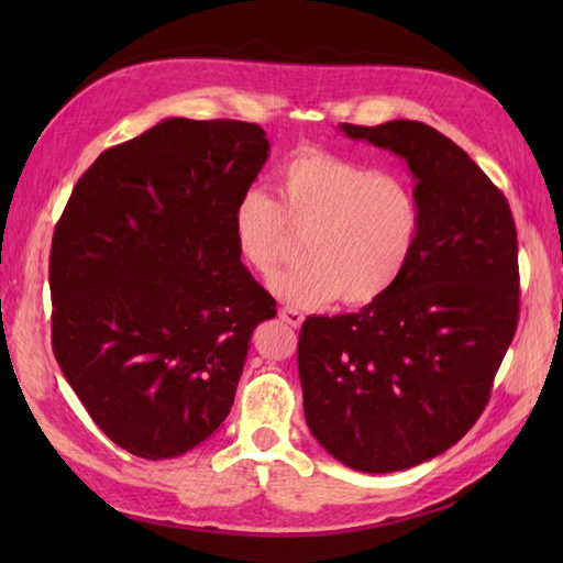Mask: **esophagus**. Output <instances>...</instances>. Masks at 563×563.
Instances as JSON below:
<instances>
[{"label": "esophagus", "instance_id": "34e87169", "mask_svg": "<svg viewBox=\"0 0 563 563\" xmlns=\"http://www.w3.org/2000/svg\"><path fill=\"white\" fill-rule=\"evenodd\" d=\"M280 319L285 321V324H290V327H300L302 321H305L300 309H295V307H283L280 309Z\"/></svg>", "mask_w": 563, "mask_h": 563}]
</instances>
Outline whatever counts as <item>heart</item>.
<instances>
[{"mask_svg": "<svg viewBox=\"0 0 563 563\" xmlns=\"http://www.w3.org/2000/svg\"><path fill=\"white\" fill-rule=\"evenodd\" d=\"M302 234L300 266L275 275L271 290L292 307L339 297L363 307L379 300L421 234V202L399 176L324 150H300L275 172V198L246 188L232 208V239L249 268L271 275Z\"/></svg>", "mask_w": 563, "mask_h": 563, "instance_id": "1", "label": "heart"}]
</instances>
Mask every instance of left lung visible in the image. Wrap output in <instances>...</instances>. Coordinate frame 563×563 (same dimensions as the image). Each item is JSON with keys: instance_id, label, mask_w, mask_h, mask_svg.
<instances>
[{"instance_id": "1", "label": "left lung", "mask_w": 563, "mask_h": 563, "mask_svg": "<svg viewBox=\"0 0 563 563\" xmlns=\"http://www.w3.org/2000/svg\"><path fill=\"white\" fill-rule=\"evenodd\" d=\"M341 133L406 162L421 234L379 300L302 324L305 418L351 470L401 472L452 448L484 411L518 329V232L506 196L435 128L343 123Z\"/></svg>"}]
</instances>
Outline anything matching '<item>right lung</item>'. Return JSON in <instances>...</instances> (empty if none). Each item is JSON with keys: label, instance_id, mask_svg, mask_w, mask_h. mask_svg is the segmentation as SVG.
Instances as JSON below:
<instances>
[{"label": "right lung", "instance_id": "right-lung-1", "mask_svg": "<svg viewBox=\"0 0 563 563\" xmlns=\"http://www.w3.org/2000/svg\"><path fill=\"white\" fill-rule=\"evenodd\" d=\"M268 150L256 123L166 118L99 154L55 227V361L135 457H178L220 428L251 333L275 317L232 239Z\"/></svg>", "mask_w": 563, "mask_h": 563}]
</instances>
